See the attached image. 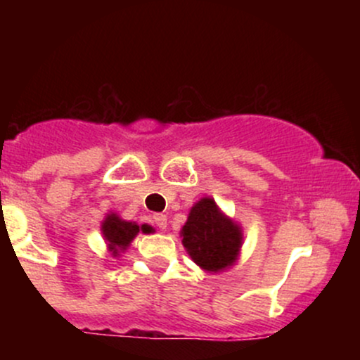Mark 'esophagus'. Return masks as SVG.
Wrapping results in <instances>:
<instances>
[{"mask_svg": "<svg viewBox=\"0 0 360 360\" xmlns=\"http://www.w3.org/2000/svg\"><path fill=\"white\" fill-rule=\"evenodd\" d=\"M154 223H155L157 229L166 230L167 229V217L162 213H157V214H154Z\"/></svg>", "mask_w": 360, "mask_h": 360, "instance_id": "1", "label": "esophagus"}]
</instances>
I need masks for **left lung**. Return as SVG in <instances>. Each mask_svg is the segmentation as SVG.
Returning <instances> with one entry per match:
<instances>
[{"label":"left lung","mask_w":360,"mask_h":360,"mask_svg":"<svg viewBox=\"0 0 360 360\" xmlns=\"http://www.w3.org/2000/svg\"><path fill=\"white\" fill-rule=\"evenodd\" d=\"M179 235L193 262L212 274L230 269L240 257L243 243L240 223L223 213L210 196L201 198L191 206Z\"/></svg>","instance_id":"1"}]
</instances>
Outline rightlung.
<instances>
[{
  "label": "right lung",
  "instance_id": "obj_1",
  "mask_svg": "<svg viewBox=\"0 0 360 360\" xmlns=\"http://www.w3.org/2000/svg\"><path fill=\"white\" fill-rule=\"evenodd\" d=\"M140 232L150 233L154 232V229H152L150 225H147V223L139 225L137 221L123 220V218L115 212L106 213L105 220L101 221L103 238H105L106 247H108V250L111 252L113 257H120V255L131 245L134 238L137 237Z\"/></svg>",
  "mask_w": 360,
  "mask_h": 360
}]
</instances>
